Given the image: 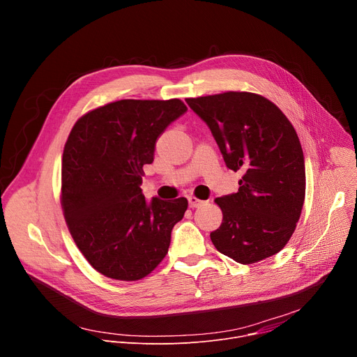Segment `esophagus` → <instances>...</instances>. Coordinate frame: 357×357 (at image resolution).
Wrapping results in <instances>:
<instances>
[{"label":"esophagus","instance_id":"obj_1","mask_svg":"<svg viewBox=\"0 0 357 357\" xmlns=\"http://www.w3.org/2000/svg\"><path fill=\"white\" fill-rule=\"evenodd\" d=\"M188 203H189L190 208H199V206H202L205 202L197 199V197H195V196H189V197H188Z\"/></svg>","mask_w":357,"mask_h":357}]
</instances>
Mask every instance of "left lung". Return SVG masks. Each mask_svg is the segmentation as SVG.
Here are the masks:
<instances>
[{"label": "left lung", "mask_w": 357, "mask_h": 357, "mask_svg": "<svg viewBox=\"0 0 357 357\" xmlns=\"http://www.w3.org/2000/svg\"><path fill=\"white\" fill-rule=\"evenodd\" d=\"M209 127L229 169L241 171L236 193L215 202L223 212L212 243L240 264L281 251L299 220L305 162L299 138L284 113L263 96L227 91L186 98Z\"/></svg>", "instance_id": "obj_1"}]
</instances>
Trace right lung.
I'll use <instances>...</instances> for the list:
<instances>
[{"instance_id": "obj_1", "label": "right lung", "mask_w": 357, "mask_h": 357, "mask_svg": "<svg viewBox=\"0 0 357 357\" xmlns=\"http://www.w3.org/2000/svg\"><path fill=\"white\" fill-rule=\"evenodd\" d=\"M188 112L178 98L120 100L76 121L62 158V208L86 260L103 275L141 280L167 256L188 200H145L142 167L167 127Z\"/></svg>"}]
</instances>
